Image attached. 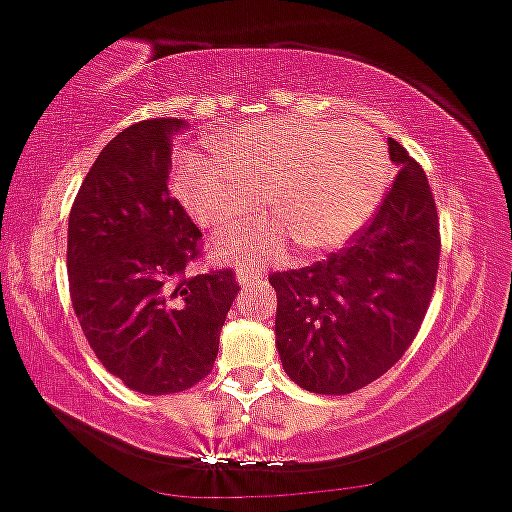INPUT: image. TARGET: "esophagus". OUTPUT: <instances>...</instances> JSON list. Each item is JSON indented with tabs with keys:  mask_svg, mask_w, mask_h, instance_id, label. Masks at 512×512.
<instances>
[{
	"mask_svg": "<svg viewBox=\"0 0 512 512\" xmlns=\"http://www.w3.org/2000/svg\"><path fill=\"white\" fill-rule=\"evenodd\" d=\"M236 280H239V285H254V283H261L263 273L254 271V268L239 266L236 268Z\"/></svg>",
	"mask_w": 512,
	"mask_h": 512,
	"instance_id": "esophagus-1",
	"label": "esophagus"
}]
</instances>
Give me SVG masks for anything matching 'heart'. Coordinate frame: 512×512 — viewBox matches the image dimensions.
I'll return each mask as SVG.
<instances>
[{
	"label": "heart",
	"mask_w": 512,
	"mask_h": 512,
	"mask_svg": "<svg viewBox=\"0 0 512 512\" xmlns=\"http://www.w3.org/2000/svg\"><path fill=\"white\" fill-rule=\"evenodd\" d=\"M219 156L188 151L175 188L197 224L229 232L263 207L273 219L217 244L224 261H278L293 241L305 251L337 249L381 202L390 163L376 131L320 119H251L214 141Z\"/></svg>",
	"instance_id": "1"
}]
</instances>
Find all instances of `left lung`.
Listing matches in <instances>:
<instances>
[{
	"label": "left lung",
	"mask_w": 512,
	"mask_h": 512,
	"mask_svg": "<svg viewBox=\"0 0 512 512\" xmlns=\"http://www.w3.org/2000/svg\"><path fill=\"white\" fill-rule=\"evenodd\" d=\"M393 188L349 246L300 271L271 273L276 346L290 381L346 395L398 364L425 320L439 266V219L425 170L395 139Z\"/></svg>",
	"instance_id": "8db88e82"
}]
</instances>
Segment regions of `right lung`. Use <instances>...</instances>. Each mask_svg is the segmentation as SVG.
Here are the masks:
<instances>
[{"mask_svg":"<svg viewBox=\"0 0 512 512\" xmlns=\"http://www.w3.org/2000/svg\"><path fill=\"white\" fill-rule=\"evenodd\" d=\"M183 119L119 131L82 180L68 219L73 310L102 366L146 395L188 390L212 371L239 293L232 268L188 276L200 229L168 190Z\"/></svg>","mask_w":512,"mask_h":512,"instance_id":"add662e5","label":"right lung"}]
</instances>
